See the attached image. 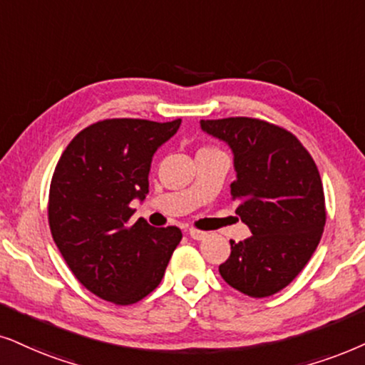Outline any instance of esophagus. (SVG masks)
<instances>
[{
    "instance_id": "obj_1",
    "label": "esophagus",
    "mask_w": 365,
    "mask_h": 365,
    "mask_svg": "<svg viewBox=\"0 0 365 365\" xmlns=\"http://www.w3.org/2000/svg\"><path fill=\"white\" fill-rule=\"evenodd\" d=\"M188 236H190L193 241H202V239L207 237V232H202V230H197V229H190L188 230Z\"/></svg>"
}]
</instances>
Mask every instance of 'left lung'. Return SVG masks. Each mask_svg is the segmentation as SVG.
<instances>
[{"instance_id": "1", "label": "left lung", "mask_w": 365, "mask_h": 365, "mask_svg": "<svg viewBox=\"0 0 365 365\" xmlns=\"http://www.w3.org/2000/svg\"><path fill=\"white\" fill-rule=\"evenodd\" d=\"M200 128L232 151L230 195L252 232L230 241L219 273L244 294L271 297L307 266L324 232L325 197L315 161L292 133L259 119H202Z\"/></svg>"}]
</instances>
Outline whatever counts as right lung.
Wrapping results in <instances>:
<instances>
[{
  "mask_svg": "<svg viewBox=\"0 0 365 365\" xmlns=\"http://www.w3.org/2000/svg\"><path fill=\"white\" fill-rule=\"evenodd\" d=\"M182 119H106L82 129L60 156L48 197V224L67 266L99 298L131 305L163 278L182 230L131 227L133 200L148 195L153 155Z\"/></svg>",
  "mask_w": 365,
  "mask_h": 365,
  "instance_id": "1",
  "label": "right lung"
}]
</instances>
